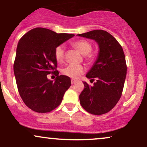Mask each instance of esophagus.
<instances>
[{
  "label": "esophagus",
  "mask_w": 147,
  "mask_h": 147,
  "mask_svg": "<svg viewBox=\"0 0 147 147\" xmlns=\"http://www.w3.org/2000/svg\"><path fill=\"white\" fill-rule=\"evenodd\" d=\"M76 82H77V80H75V79H72V80H71V83H72V84H75Z\"/></svg>",
  "instance_id": "obj_1"
}]
</instances>
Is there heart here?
<instances>
[{
    "instance_id": "obj_1",
    "label": "heart",
    "mask_w": 147,
    "mask_h": 147,
    "mask_svg": "<svg viewBox=\"0 0 147 147\" xmlns=\"http://www.w3.org/2000/svg\"><path fill=\"white\" fill-rule=\"evenodd\" d=\"M72 45L79 50L82 55H86V57L88 59H92L93 58L92 54H90L92 50V45L90 42L86 40H79L72 43ZM65 50L63 45H61L57 46L55 50V56L57 61L59 63L62 62L64 59ZM85 71V68L82 65H69L63 69L62 72L64 75L70 77L72 79H77L80 77Z\"/></svg>"
}]
</instances>
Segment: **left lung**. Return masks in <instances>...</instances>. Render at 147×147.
Segmentation results:
<instances>
[{"label": "left lung", "instance_id": "8db88e82", "mask_svg": "<svg viewBox=\"0 0 147 147\" xmlns=\"http://www.w3.org/2000/svg\"><path fill=\"white\" fill-rule=\"evenodd\" d=\"M77 36L94 40L99 47L95 63L86 74L93 86L83 82L84 89L79 95L82 107L93 115L110 111L120 99L126 76V63L123 49L111 34L96 30Z\"/></svg>", "mask_w": 147, "mask_h": 147}]
</instances>
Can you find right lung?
Segmentation results:
<instances>
[{
    "label": "right lung",
    "instance_id": "add662e5",
    "mask_svg": "<svg viewBox=\"0 0 147 147\" xmlns=\"http://www.w3.org/2000/svg\"><path fill=\"white\" fill-rule=\"evenodd\" d=\"M75 35L57 34L46 28L30 30L19 40L14 72L20 96L25 105L37 113H48L58 106L71 86L69 77L59 75L55 50ZM54 73L55 82L47 75Z\"/></svg>",
    "mask_w": 147,
    "mask_h": 147
}]
</instances>
